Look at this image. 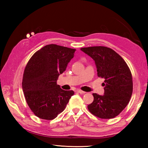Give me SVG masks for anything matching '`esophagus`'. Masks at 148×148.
Returning <instances> with one entry per match:
<instances>
[{
	"label": "esophagus",
	"instance_id": "34e87169",
	"mask_svg": "<svg viewBox=\"0 0 148 148\" xmlns=\"http://www.w3.org/2000/svg\"><path fill=\"white\" fill-rule=\"evenodd\" d=\"M76 92H79V93H80V94H85V93H86V92L82 91V90H80V89H77Z\"/></svg>",
	"mask_w": 148,
	"mask_h": 148
}]
</instances>
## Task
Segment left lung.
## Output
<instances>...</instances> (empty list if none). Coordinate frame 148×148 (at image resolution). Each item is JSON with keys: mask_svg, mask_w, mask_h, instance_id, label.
Returning a JSON list of instances; mask_svg holds the SVG:
<instances>
[{"mask_svg": "<svg viewBox=\"0 0 148 148\" xmlns=\"http://www.w3.org/2000/svg\"><path fill=\"white\" fill-rule=\"evenodd\" d=\"M82 51L94 60L97 75L104 78V93H93L89 111L101 119H112L121 113L132 96L131 72L124 59L116 51L104 46L82 47Z\"/></svg>", "mask_w": 148, "mask_h": 148, "instance_id": "obj_1", "label": "left lung"}]
</instances>
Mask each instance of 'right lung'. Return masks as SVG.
Wrapping results in <instances>:
<instances>
[{
    "instance_id": "add662e5",
    "label": "right lung",
    "mask_w": 148,
    "mask_h": 148,
    "mask_svg": "<svg viewBox=\"0 0 148 148\" xmlns=\"http://www.w3.org/2000/svg\"><path fill=\"white\" fill-rule=\"evenodd\" d=\"M75 49L49 44L31 57L25 69L22 88L35 116L51 120L65 109L73 91H64L57 80L74 57Z\"/></svg>"
}]
</instances>
